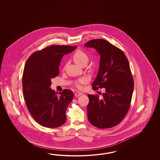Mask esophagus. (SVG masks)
Returning <instances> with one entry per match:
<instances>
[{
	"label": "esophagus",
	"mask_w": 160,
	"mask_h": 160,
	"mask_svg": "<svg viewBox=\"0 0 160 160\" xmlns=\"http://www.w3.org/2000/svg\"><path fill=\"white\" fill-rule=\"evenodd\" d=\"M81 95H82V93L79 92H75V94H74L75 97H78V96Z\"/></svg>",
	"instance_id": "obj_1"
}]
</instances>
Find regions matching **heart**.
<instances>
[{
    "label": "heart",
    "mask_w": 160,
    "mask_h": 160,
    "mask_svg": "<svg viewBox=\"0 0 160 160\" xmlns=\"http://www.w3.org/2000/svg\"><path fill=\"white\" fill-rule=\"evenodd\" d=\"M88 56L84 51L77 50L74 54L73 59L77 64L83 66L87 65L88 61ZM88 82V79L87 77H83L78 79L75 82V85L78 88H81L82 85H85Z\"/></svg>",
    "instance_id": "b5f03b06"
}]
</instances>
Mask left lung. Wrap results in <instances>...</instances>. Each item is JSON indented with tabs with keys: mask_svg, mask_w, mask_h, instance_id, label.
Segmentation results:
<instances>
[{
	"mask_svg": "<svg viewBox=\"0 0 160 160\" xmlns=\"http://www.w3.org/2000/svg\"><path fill=\"white\" fill-rule=\"evenodd\" d=\"M85 46L94 48L100 55L98 72L92 88H105L102 99L98 95H88V121L100 129L112 128L122 121L130 106L134 81L129 63L121 49L104 39H92Z\"/></svg>",
	"mask_w": 160,
	"mask_h": 160,
	"instance_id": "left-lung-1",
	"label": "left lung"
}]
</instances>
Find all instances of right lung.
<instances>
[{
    "instance_id": "obj_1",
    "label": "right lung",
    "mask_w": 160,
    "mask_h": 160,
    "mask_svg": "<svg viewBox=\"0 0 160 160\" xmlns=\"http://www.w3.org/2000/svg\"><path fill=\"white\" fill-rule=\"evenodd\" d=\"M77 48L50 46L34 52L26 62L22 78L23 97L31 115L42 126L54 128L66 121V112L74 94L68 89L55 92L50 87L51 79L59 75L62 57Z\"/></svg>"
}]
</instances>
